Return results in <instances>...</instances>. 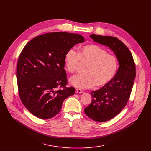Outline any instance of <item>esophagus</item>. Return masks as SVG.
Instances as JSON below:
<instances>
[{"mask_svg":"<svg viewBox=\"0 0 151 151\" xmlns=\"http://www.w3.org/2000/svg\"><path fill=\"white\" fill-rule=\"evenodd\" d=\"M76 93H83V92L81 90H80V89H76Z\"/></svg>","mask_w":151,"mask_h":151,"instance_id":"esophagus-1","label":"esophagus"}]
</instances>
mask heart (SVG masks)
<instances>
[{"instance_id": "heart-1", "label": "heart", "mask_w": 151, "mask_h": 151, "mask_svg": "<svg viewBox=\"0 0 151 151\" xmlns=\"http://www.w3.org/2000/svg\"><path fill=\"white\" fill-rule=\"evenodd\" d=\"M79 61L88 63L84 74H76L69 79L71 85L81 89L100 88L108 83L118 69L116 57L96 45H87L80 48L79 52L71 48L64 55L66 69L73 73Z\"/></svg>"}]
</instances>
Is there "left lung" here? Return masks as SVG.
I'll list each match as a JSON object with an SVG mask.
<instances>
[{"mask_svg": "<svg viewBox=\"0 0 151 151\" xmlns=\"http://www.w3.org/2000/svg\"><path fill=\"white\" fill-rule=\"evenodd\" d=\"M93 40L108 47L119 62V69L114 78L100 89L91 92L92 101L84 109L85 114L95 121H107L126 106L136 77V66L130 50L118 38L92 34Z\"/></svg>", "mask_w": 151, "mask_h": 151, "instance_id": "8db88e82", "label": "left lung"}]
</instances>
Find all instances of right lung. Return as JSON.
Returning <instances> with one entry per match:
<instances>
[{
    "label": "right lung",
    "mask_w": 151,
    "mask_h": 151,
    "mask_svg": "<svg viewBox=\"0 0 151 151\" xmlns=\"http://www.w3.org/2000/svg\"><path fill=\"white\" fill-rule=\"evenodd\" d=\"M84 40L76 33H48L35 37L24 47L17 63L18 93L23 104L35 116L44 119L55 116L64 100L75 94L74 87H66L64 55Z\"/></svg>",
    "instance_id": "1"
}]
</instances>
